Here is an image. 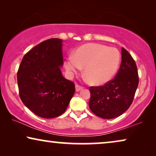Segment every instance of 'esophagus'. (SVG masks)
Wrapping results in <instances>:
<instances>
[{
	"label": "esophagus",
	"mask_w": 156,
	"mask_h": 156,
	"mask_svg": "<svg viewBox=\"0 0 156 156\" xmlns=\"http://www.w3.org/2000/svg\"><path fill=\"white\" fill-rule=\"evenodd\" d=\"M75 89H76V91H80V90H82V89H83V87L80 86V85L79 84H75Z\"/></svg>",
	"instance_id": "34e87169"
}]
</instances>
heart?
Returning a JSON list of instances; mask_svg holds the SVG:
<instances>
[{
  "mask_svg": "<svg viewBox=\"0 0 156 156\" xmlns=\"http://www.w3.org/2000/svg\"><path fill=\"white\" fill-rule=\"evenodd\" d=\"M120 63V55L116 48L101 44L88 43L81 46L74 58L66 64L68 71L77 72L84 67V75L91 84H103L114 76Z\"/></svg>",
  "mask_w": 156,
  "mask_h": 156,
  "instance_id": "heart-1",
  "label": "heart"
}]
</instances>
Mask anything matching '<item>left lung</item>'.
<instances>
[{"label":"left lung","mask_w":156,"mask_h":156,"mask_svg":"<svg viewBox=\"0 0 156 156\" xmlns=\"http://www.w3.org/2000/svg\"><path fill=\"white\" fill-rule=\"evenodd\" d=\"M139 79L133 57L121 48V62L112 80L102 86L90 87L89 108L97 116L111 119L123 114L131 105Z\"/></svg>","instance_id":"obj_1"}]
</instances>
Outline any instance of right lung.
Here are the masks:
<instances>
[{
    "mask_svg": "<svg viewBox=\"0 0 156 156\" xmlns=\"http://www.w3.org/2000/svg\"><path fill=\"white\" fill-rule=\"evenodd\" d=\"M62 42L51 38L34 47L24 55L17 73L20 99L42 118L62 114L75 91L74 82L66 80L60 70Z\"/></svg>",
    "mask_w": 156,
    "mask_h": 156,
    "instance_id": "obj_1",
    "label": "right lung"
}]
</instances>
